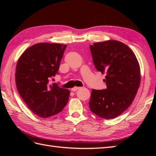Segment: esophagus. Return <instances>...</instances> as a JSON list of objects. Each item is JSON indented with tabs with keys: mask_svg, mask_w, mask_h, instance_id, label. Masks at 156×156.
Segmentation results:
<instances>
[{
	"mask_svg": "<svg viewBox=\"0 0 156 156\" xmlns=\"http://www.w3.org/2000/svg\"><path fill=\"white\" fill-rule=\"evenodd\" d=\"M78 89H80V87H74L71 89V90L73 92H75L76 90H78Z\"/></svg>",
	"mask_w": 156,
	"mask_h": 156,
	"instance_id": "34e87169",
	"label": "esophagus"
}]
</instances>
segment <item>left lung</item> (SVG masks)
<instances>
[{
  "label": "left lung",
  "instance_id": "8db88e82",
  "mask_svg": "<svg viewBox=\"0 0 156 156\" xmlns=\"http://www.w3.org/2000/svg\"><path fill=\"white\" fill-rule=\"evenodd\" d=\"M96 69L105 74L107 88L91 92L89 107L99 117L114 119L133 101L141 82L140 67L133 51L123 43L108 40L90 45Z\"/></svg>",
  "mask_w": 156,
  "mask_h": 156
}]
</instances>
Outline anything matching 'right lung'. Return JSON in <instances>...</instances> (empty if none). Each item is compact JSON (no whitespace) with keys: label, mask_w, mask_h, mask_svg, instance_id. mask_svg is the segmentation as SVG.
Masks as SVG:
<instances>
[{"label":"right lung","mask_w":156,"mask_h":156,"mask_svg":"<svg viewBox=\"0 0 156 156\" xmlns=\"http://www.w3.org/2000/svg\"><path fill=\"white\" fill-rule=\"evenodd\" d=\"M66 45L40 43L27 48L16 66V88L29 108L39 117L61 112L68 101L69 90L49 84L58 73Z\"/></svg>","instance_id":"1"}]
</instances>
